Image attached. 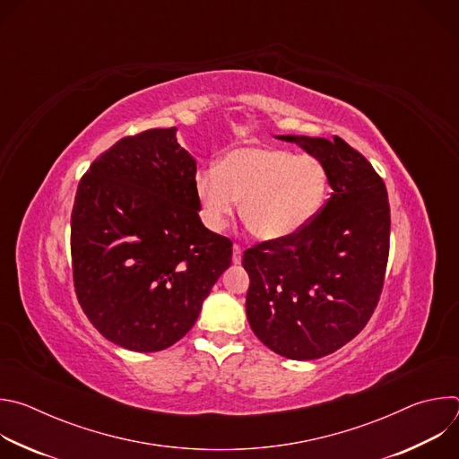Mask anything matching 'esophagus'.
I'll list each match as a JSON object with an SVG mask.
<instances>
[{"mask_svg":"<svg viewBox=\"0 0 459 459\" xmlns=\"http://www.w3.org/2000/svg\"><path fill=\"white\" fill-rule=\"evenodd\" d=\"M241 254H243L241 247H239V245H234V247H232V261H234V264H239V261H241Z\"/></svg>","mask_w":459,"mask_h":459,"instance_id":"esophagus-1","label":"esophagus"}]
</instances>
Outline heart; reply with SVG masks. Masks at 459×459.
I'll return each mask as SVG.
<instances>
[{"label":"heart","mask_w":459,"mask_h":459,"mask_svg":"<svg viewBox=\"0 0 459 459\" xmlns=\"http://www.w3.org/2000/svg\"><path fill=\"white\" fill-rule=\"evenodd\" d=\"M194 194L204 225L221 232L238 209L259 239H285L319 212L329 190V174L317 158L269 147H239L220 165L194 174Z\"/></svg>","instance_id":"1"}]
</instances>
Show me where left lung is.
<instances>
[{
  "label": "left lung",
  "mask_w": 459,
  "mask_h": 459,
  "mask_svg": "<svg viewBox=\"0 0 459 459\" xmlns=\"http://www.w3.org/2000/svg\"><path fill=\"white\" fill-rule=\"evenodd\" d=\"M276 138L317 158L333 194L296 234L245 250L247 317L276 354L317 359L356 338L377 305L388 259V195L365 156L342 138Z\"/></svg>",
  "instance_id": "obj_1"
}]
</instances>
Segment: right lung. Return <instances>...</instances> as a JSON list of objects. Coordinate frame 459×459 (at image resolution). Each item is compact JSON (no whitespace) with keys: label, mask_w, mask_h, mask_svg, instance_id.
Instances as JSON below:
<instances>
[{"label":"right lung","mask_w":459,"mask_h":459,"mask_svg":"<svg viewBox=\"0 0 459 459\" xmlns=\"http://www.w3.org/2000/svg\"><path fill=\"white\" fill-rule=\"evenodd\" d=\"M195 160L176 126L126 136L82 178L71 216L78 301L108 342L158 352L181 340L230 267L232 241L200 220Z\"/></svg>","instance_id":"1"}]
</instances>
